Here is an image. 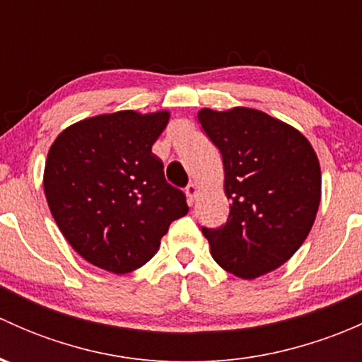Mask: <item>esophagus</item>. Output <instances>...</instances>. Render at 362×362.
Segmentation results:
<instances>
[{
  "label": "esophagus",
  "mask_w": 362,
  "mask_h": 362,
  "mask_svg": "<svg viewBox=\"0 0 362 362\" xmlns=\"http://www.w3.org/2000/svg\"><path fill=\"white\" fill-rule=\"evenodd\" d=\"M198 191H199V189H198V185H196V184H189L187 187H185V194H187L189 202H191V203L194 202L196 196H198Z\"/></svg>",
  "instance_id": "34e87169"
}]
</instances>
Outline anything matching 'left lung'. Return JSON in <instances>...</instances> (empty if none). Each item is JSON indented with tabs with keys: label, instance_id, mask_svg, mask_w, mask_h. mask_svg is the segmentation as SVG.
Segmentation results:
<instances>
[{
	"label": "left lung",
	"instance_id": "1",
	"mask_svg": "<svg viewBox=\"0 0 362 362\" xmlns=\"http://www.w3.org/2000/svg\"><path fill=\"white\" fill-rule=\"evenodd\" d=\"M221 151L229 217L203 228L217 264L252 280L289 261L308 236L320 203V164L289 124L254 108L198 112Z\"/></svg>",
	"mask_w": 362,
	"mask_h": 362
}]
</instances>
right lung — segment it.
<instances>
[{
  "mask_svg": "<svg viewBox=\"0 0 362 362\" xmlns=\"http://www.w3.org/2000/svg\"><path fill=\"white\" fill-rule=\"evenodd\" d=\"M170 112L120 110L66 127L50 147L43 189L69 245L107 272L151 261L173 221L189 211L152 154Z\"/></svg>",
  "mask_w": 362,
  "mask_h": 362,
  "instance_id": "obj_1",
  "label": "right lung"
}]
</instances>
